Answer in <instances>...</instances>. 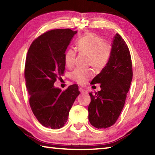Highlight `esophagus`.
<instances>
[{
    "label": "esophagus",
    "instance_id": "esophagus-1",
    "mask_svg": "<svg viewBox=\"0 0 155 155\" xmlns=\"http://www.w3.org/2000/svg\"><path fill=\"white\" fill-rule=\"evenodd\" d=\"M79 91H80V92H81V93H87V91H86L85 89H83V87H80Z\"/></svg>",
    "mask_w": 155,
    "mask_h": 155
}]
</instances>
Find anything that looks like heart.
Returning <instances> with one entry per match:
<instances>
[{
    "label": "heart",
    "mask_w": 155,
    "mask_h": 155,
    "mask_svg": "<svg viewBox=\"0 0 155 155\" xmlns=\"http://www.w3.org/2000/svg\"><path fill=\"white\" fill-rule=\"evenodd\" d=\"M78 51L90 54V64L96 69H102L108 63L111 53V46L92 33H88L81 38L77 42ZM77 51L68 48L65 52L64 61L68 68H72L75 64ZM93 75L90 69L77 68L72 72L71 78L80 85H84Z\"/></svg>",
    "instance_id": "b5f03b06"
}]
</instances>
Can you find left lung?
<instances>
[{
    "instance_id": "left-lung-1",
    "label": "left lung",
    "mask_w": 155,
    "mask_h": 155,
    "mask_svg": "<svg viewBox=\"0 0 155 155\" xmlns=\"http://www.w3.org/2000/svg\"><path fill=\"white\" fill-rule=\"evenodd\" d=\"M108 63L91 81L101 84V90L90 92L88 107L90 124L97 128H107L117 121L124 107L133 78L132 61L128 46L118 33L113 38Z\"/></svg>"
}]
</instances>
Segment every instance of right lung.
I'll return each mask as SVG.
<instances>
[{"instance_id": "1", "label": "right lung", "mask_w": 155, "mask_h": 155, "mask_svg": "<svg viewBox=\"0 0 155 155\" xmlns=\"http://www.w3.org/2000/svg\"><path fill=\"white\" fill-rule=\"evenodd\" d=\"M77 33L70 28L47 31L33 41L26 58L25 77L31 110L41 125L52 129L64 127L80 94L76 84L64 91L54 86L64 74L65 52Z\"/></svg>"}]
</instances>
